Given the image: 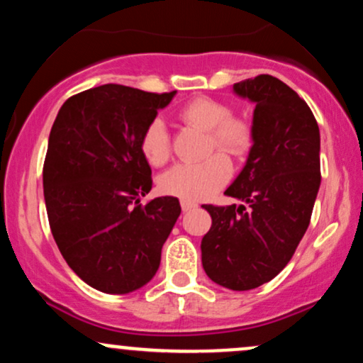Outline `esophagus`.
I'll use <instances>...</instances> for the list:
<instances>
[{
	"mask_svg": "<svg viewBox=\"0 0 363 363\" xmlns=\"http://www.w3.org/2000/svg\"><path fill=\"white\" fill-rule=\"evenodd\" d=\"M196 206H198V205H196L194 201H187V199H182V201H181L182 211H191V210H194Z\"/></svg>",
	"mask_w": 363,
	"mask_h": 363,
	"instance_id": "obj_1",
	"label": "esophagus"
}]
</instances>
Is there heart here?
I'll list each match as a JSON object with an SVG mask.
<instances>
[{
    "instance_id": "b5f03b06",
    "label": "heart",
    "mask_w": 363,
    "mask_h": 363,
    "mask_svg": "<svg viewBox=\"0 0 363 363\" xmlns=\"http://www.w3.org/2000/svg\"><path fill=\"white\" fill-rule=\"evenodd\" d=\"M232 111L225 102L211 97H198L187 102L179 118L189 126L206 131L210 136V150H220L228 155H244L251 147V126L242 119L230 118ZM145 160L153 167H162L170 157V140L167 126L162 119H153L145 128L140 141ZM230 162L222 153L208 157L198 164H179L158 181L162 193L187 201L210 198L230 179Z\"/></svg>"
}]
</instances>
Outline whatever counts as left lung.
Instances as JSON below:
<instances>
[{
    "label": "left lung",
    "instance_id": "left-lung-1",
    "mask_svg": "<svg viewBox=\"0 0 363 363\" xmlns=\"http://www.w3.org/2000/svg\"><path fill=\"white\" fill-rule=\"evenodd\" d=\"M252 102V147L225 194L239 206L203 205L211 227L201 240L208 278L252 290L289 264L309 227L320 186V136L306 101L272 74L234 83Z\"/></svg>",
    "mask_w": 363,
    "mask_h": 363
}]
</instances>
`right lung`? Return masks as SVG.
Masks as SVG:
<instances>
[{
	"mask_svg": "<svg viewBox=\"0 0 363 363\" xmlns=\"http://www.w3.org/2000/svg\"><path fill=\"white\" fill-rule=\"evenodd\" d=\"M176 94L107 83L69 97L51 128L43 182L52 237L69 268L104 294L155 277L181 215L174 196L138 205L152 189L141 135Z\"/></svg>",
	"mask_w": 363,
	"mask_h": 363,
	"instance_id": "obj_1",
	"label": "right lung"
}]
</instances>
